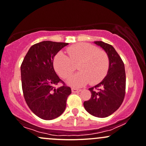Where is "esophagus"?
<instances>
[{"instance_id": "obj_1", "label": "esophagus", "mask_w": 146, "mask_h": 146, "mask_svg": "<svg viewBox=\"0 0 146 146\" xmlns=\"http://www.w3.org/2000/svg\"><path fill=\"white\" fill-rule=\"evenodd\" d=\"M71 90H72V92H73V93H77V92H79L81 91L80 89L74 88V87H73V88H72Z\"/></svg>"}]
</instances>
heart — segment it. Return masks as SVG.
Listing matches in <instances>:
<instances>
[{
  "label": "heart",
  "mask_w": 146,
  "mask_h": 146,
  "mask_svg": "<svg viewBox=\"0 0 146 146\" xmlns=\"http://www.w3.org/2000/svg\"><path fill=\"white\" fill-rule=\"evenodd\" d=\"M68 56L59 52L55 56L54 66L59 76L69 78L76 70L74 64H78L80 71L70 78L68 84L81 87L90 82L95 85L101 82L107 75L110 66V58L108 53L92 44L80 42L67 49Z\"/></svg>",
  "instance_id": "heart-1"
}]
</instances>
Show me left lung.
<instances>
[{
    "mask_svg": "<svg viewBox=\"0 0 146 146\" xmlns=\"http://www.w3.org/2000/svg\"><path fill=\"white\" fill-rule=\"evenodd\" d=\"M95 44L102 47L110 58L108 74L102 81L89 89L91 98L84 102L85 110L92 115L106 117L115 112L123 102L125 96L126 74L122 59L111 45L96 41Z\"/></svg>",
    "mask_w": 146,
    "mask_h": 146,
    "instance_id": "left-lung-1",
    "label": "left lung"
}]
</instances>
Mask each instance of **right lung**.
I'll use <instances>...</instances> for the list:
<instances>
[{
  "instance_id": "right-lung-1",
  "label": "right lung",
  "mask_w": 146,
  "mask_h": 146,
  "mask_svg": "<svg viewBox=\"0 0 146 146\" xmlns=\"http://www.w3.org/2000/svg\"><path fill=\"white\" fill-rule=\"evenodd\" d=\"M66 42L42 41L30 47L21 65V86L29 108L42 119L50 120L65 110L71 89L56 75L54 58ZM62 85L58 88L54 86Z\"/></svg>"
}]
</instances>
